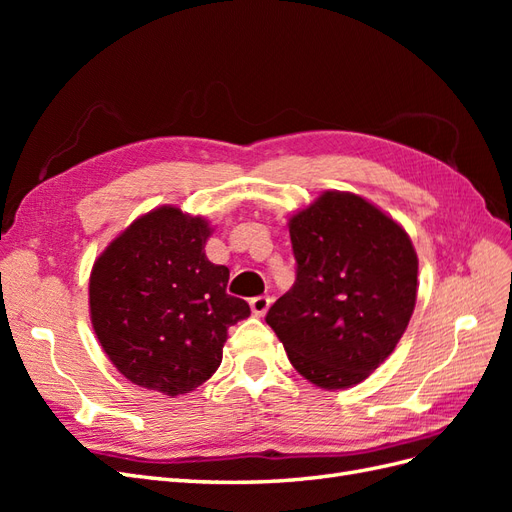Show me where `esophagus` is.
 <instances>
[{
	"instance_id": "obj_1",
	"label": "esophagus",
	"mask_w": 512,
	"mask_h": 512,
	"mask_svg": "<svg viewBox=\"0 0 512 512\" xmlns=\"http://www.w3.org/2000/svg\"><path fill=\"white\" fill-rule=\"evenodd\" d=\"M250 307L256 316H265L267 309L271 307V297H254L250 301Z\"/></svg>"
}]
</instances>
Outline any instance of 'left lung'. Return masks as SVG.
I'll use <instances>...</instances> for the list:
<instances>
[{
  "instance_id": "8db88e82",
  "label": "left lung",
  "mask_w": 512,
  "mask_h": 512,
  "mask_svg": "<svg viewBox=\"0 0 512 512\" xmlns=\"http://www.w3.org/2000/svg\"><path fill=\"white\" fill-rule=\"evenodd\" d=\"M288 228L297 280L265 320L303 378L348 389L389 359L408 327L414 245L393 218L350 192L320 194Z\"/></svg>"
}]
</instances>
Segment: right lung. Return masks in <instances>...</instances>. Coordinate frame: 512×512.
I'll return each mask as SVG.
<instances>
[{"label": "right lung", "instance_id": "obj_1", "mask_svg": "<svg viewBox=\"0 0 512 512\" xmlns=\"http://www.w3.org/2000/svg\"><path fill=\"white\" fill-rule=\"evenodd\" d=\"M209 235L200 215L166 205L134 220L91 269V324L130 382L170 397L194 391L220 367L228 327L250 316L226 294L230 271L205 256Z\"/></svg>", "mask_w": 512, "mask_h": 512}]
</instances>
